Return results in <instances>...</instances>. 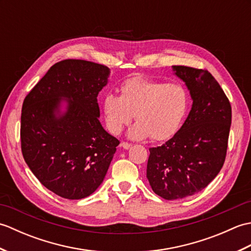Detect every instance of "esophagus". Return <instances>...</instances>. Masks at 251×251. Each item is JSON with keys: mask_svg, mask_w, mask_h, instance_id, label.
<instances>
[{"mask_svg": "<svg viewBox=\"0 0 251 251\" xmlns=\"http://www.w3.org/2000/svg\"><path fill=\"white\" fill-rule=\"evenodd\" d=\"M121 147L123 149H125V150H128V149L131 148V145H130V143H127V142H122L121 143Z\"/></svg>", "mask_w": 251, "mask_h": 251, "instance_id": "1", "label": "esophagus"}]
</instances>
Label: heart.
<instances>
[{"label":"heart","mask_w":251,"mask_h":251,"mask_svg":"<svg viewBox=\"0 0 251 251\" xmlns=\"http://www.w3.org/2000/svg\"><path fill=\"white\" fill-rule=\"evenodd\" d=\"M189 93L182 84L128 78L122 85V95L108 93L102 101L106 128L120 134L135 115L137 122L128 130L134 140H164L174 135L189 108Z\"/></svg>","instance_id":"b5f03b06"}]
</instances>
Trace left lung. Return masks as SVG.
<instances>
[{"label": "left lung", "instance_id": "1", "mask_svg": "<svg viewBox=\"0 0 251 251\" xmlns=\"http://www.w3.org/2000/svg\"><path fill=\"white\" fill-rule=\"evenodd\" d=\"M193 101L183 125L163 146L150 149L147 178L154 193L181 200L205 189L225 163L232 121L230 101L206 70L173 66Z\"/></svg>", "mask_w": 251, "mask_h": 251}]
</instances>
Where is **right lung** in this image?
<instances>
[{
    "label": "right lung",
    "instance_id": "1",
    "mask_svg": "<svg viewBox=\"0 0 251 251\" xmlns=\"http://www.w3.org/2000/svg\"><path fill=\"white\" fill-rule=\"evenodd\" d=\"M110 69L68 59L52 66L26 96L21 151L50 191L68 200L87 197L102 183L120 141L99 121L97 97Z\"/></svg>",
    "mask_w": 251,
    "mask_h": 251
}]
</instances>
